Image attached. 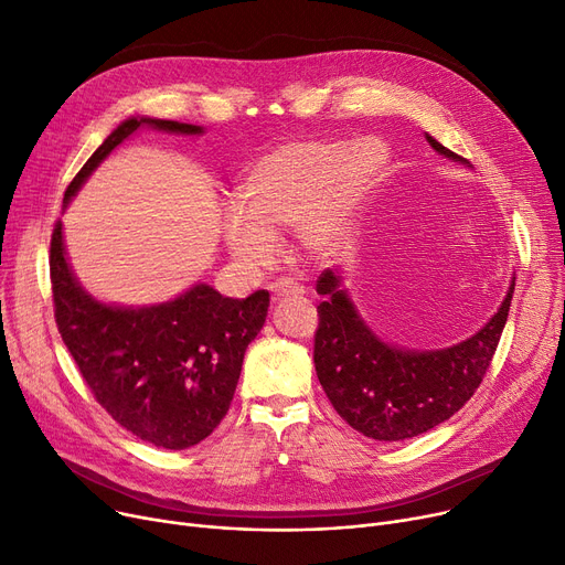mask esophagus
Masks as SVG:
<instances>
[{"mask_svg":"<svg viewBox=\"0 0 565 565\" xmlns=\"http://www.w3.org/2000/svg\"><path fill=\"white\" fill-rule=\"evenodd\" d=\"M268 289H271V294H274V299H282V297H301V294L306 291L303 289V285L301 282H297L294 278H278V280H274L271 285H268Z\"/></svg>","mask_w":565,"mask_h":565,"instance_id":"esophagus-1","label":"esophagus"}]
</instances>
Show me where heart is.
Instances as JSON below:
<instances>
[{"label":"heart","instance_id":"heart-1","mask_svg":"<svg viewBox=\"0 0 565 565\" xmlns=\"http://www.w3.org/2000/svg\"><path fill=\"white\" fill-rule=\"evenodd\" d=\"M384 160L374 142L308 140L264 153L238 181L236 209L223 221L230 255L250 268L264 266L276 255V236L291 230L306 257H333Z\"/></svg>","mask_w":565,"mask_h":565}]
</instances>
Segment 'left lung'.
<instances>
[{"label": "left lung", "instance_id": "obj_1", "mask_svg": "<svg viewBox=\"0 0 565 565\" xmlns=\"http://www.w3.org/2000/svg\"><path fill=\"white\" fill-rule=\"evenodd\" d=\"M427 142L452 160L435 138ZM324 297L317 306L315 370L333 409L377 441H402L427 433L460 412L476 393L501 340L515 282L497 315L469 340L439 352H402L374 335L340 289L331 268L317 278Z\"/></svg>", "mask_w": 565, "mask_h": 565}]
</instances>
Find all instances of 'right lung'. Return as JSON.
Here are the masks:
<instances>
[{
  "label": "right lung",
  "instance_id": "add662e5",
  "mask_svg": "<svg viewBox=\"0 0 565 565\" xmlns=\"http://www.w3.org/2000/svg\"><path fill=\"white\" fill-rule=\"evenodd\" d=\"M140 126L198 136L200 126L132 117L92 153L64 202L100 160ZM50 282L64 344L98 405L124 429L158 448L183 450L206 439L225 418L246 347L259 333L268 291L227 299L195 285L170 303L115 308L77 285L64 253L62 221L50 238Z\"/></svg>",
  "mask_w": 565,
  "mask_h": 565
}]
</instances>
